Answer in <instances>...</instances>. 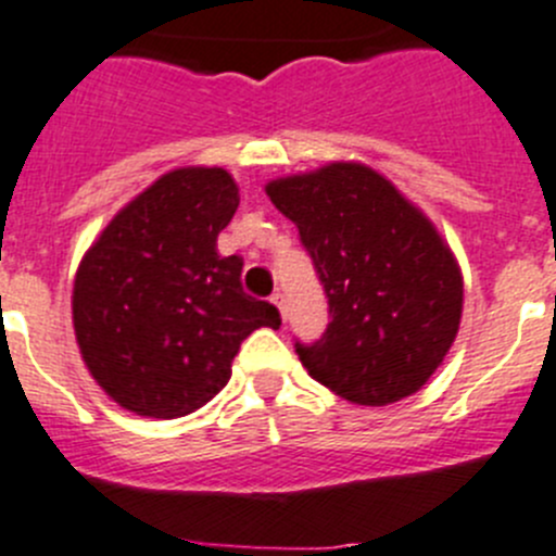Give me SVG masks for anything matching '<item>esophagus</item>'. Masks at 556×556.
I'll list each match as a JSON object with an SVG mask.
<instances>
[{
    "instance_id": "1",
    "label": "esophagus",
    "mask_w": 556,
    "mask_h": 556,
    "mask_svg": "<svg viewBox=\"0 0 556 556\" xmlns=\"http://www.w3.org/2000/svg\"><path fill=\"white\" fill-rule=\"evenodd\" d=\"M271 302H274V304H277L279 315H282V318H285V320H288V313H290V307H288V295H285V293H279V290H277V293H274V295H271Z\"/></svg>"
}]
</instances>
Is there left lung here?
<instances>
[{"mask_svg":"<svg viewBox=\"0 0 556 556\" xmlns=\"http://www.w3.org/2000/svg\"><path fill=\"white\" fill-rule=\"evenodd\" d=\"M266 191L299 227L329 302L320 340H295L309 376L359 406L414 395L447 356L464 309V279L442 236L362 164L271 180Z\"/></svg>","mask_w":556,"mask_h":556,"instance_id":"obj_1","label":"left lung"}]
</instances>
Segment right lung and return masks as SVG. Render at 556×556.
Segmentation results:
<instances>
[{"label":"right lung","mask_w":556,"mask_h":556,"mask_svg":"<svg viewBox=\"0 0 556 556\" xmlns=\"http://www.w3.org/2000/svg\"><path fill=\"white\" fill-rule=\"evenodd\" d=\"M238 207L219 167L161 175L128 202L85 254L74 282V329L98 387L142 417L175 419L230 381L241 342L279 329L274 304L243 293L238 254L216 238Z\"/></svg>","instance_id":"obj_1"}]
</instances>
